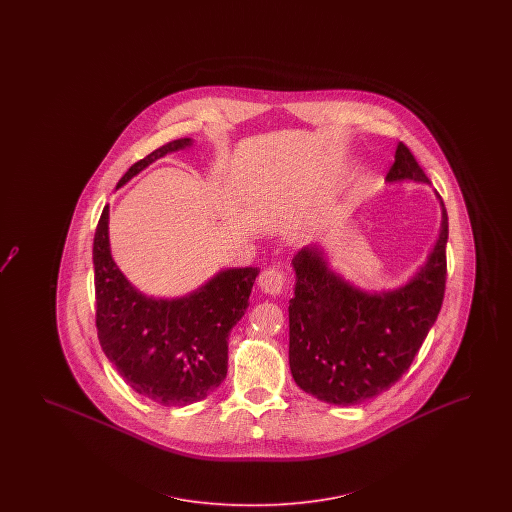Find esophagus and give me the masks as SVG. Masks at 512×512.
Listing matches in <instances>:
<instances>
[{"instance_id":"esophagus-1","label":"esophagus","mask_w":512,"mask_h":512,"mask_svg":"<svg viewBox=\"0 0 512 512\" xmlns=\"http://www.w3.org/2000/svg\"><path fill=\"white\" fill-rule=\"evenodd\" d=\"M284 274L280 272V270H276V268H267V270H263L261 274H259V280H257V284H259V288L263 290V292L268 293V295H278V293L284 290Z\"/></svg>"}]
</instances>
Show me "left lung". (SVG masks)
<instances>
[{"instance_id":"1","label":"left lung","mask_w":512,"mask_h":512,"mask_svg":"<svg viewBox=\"0 0 512 512\" xmlns=\"http://www.w3.org/2000/svg\"><path fill=\"white\" fill-rule=\"evenodd\" d=\"M388 182H428L411 149H395ZM439 197V195H438ZM424 267L384 293H366L345 282L317 247L293 257L290 299V368L295 384L330 405H359L390 390L409 370L443 303L449 236L447 211Z\"/></svg>"}]
</instances>
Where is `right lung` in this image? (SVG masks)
Returning a JSON list of instances; mask_svg holds the SVG:
<instances>
[{
  "label": "right lung",
  "instance_id": "obj_1",
  "mask_svg": "<svg viewBox=\"0 0 512 512\" xmlns=\"http://www.w3.org/2000/svg\"><path fill=\"white\" fill-rule=\"evenodd\" d=\"M192 146L172 140L134 163L121 188L167 153ZM259 268H228L197 292L155 299L138 292L115 265L109 247V207L94 236L96 326L103 353L124 382L147 401L184 407L217 390L228 370V336L249 307Z\"/></svg>",
  "mask_w": 512,
  "mask_h": 512
}]
</instances>
